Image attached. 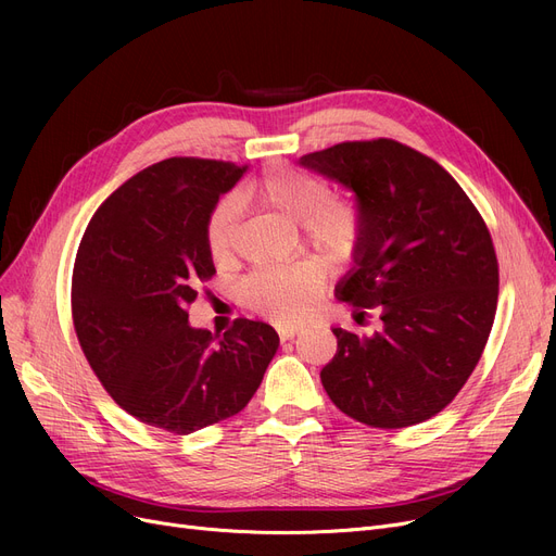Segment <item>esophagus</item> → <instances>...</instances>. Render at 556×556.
<instances>
[{"label": "esophagus", "mask_w": 556, "mask_h": 556, "mask_svg": "<svg viewBox=\"0 0 556 556\" xmlns=\"http://www.w3.org/2000/svg\"><path fill=\"white\" fill-rule=\"evenodd\" d=\"M300 333V327H279V338L281 340H290Z\"/></svg>", "instance_id": "34e87169"}]
</instances>
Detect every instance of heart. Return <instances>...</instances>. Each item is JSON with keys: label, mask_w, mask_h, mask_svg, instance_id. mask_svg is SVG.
<instances>
[{"label": "heart", "mask_w": 556, "mask_h": 556, "mask_svg": "<svg viewBox=\"0 0 556 556\" xmlns=\"http://www.w3.org/2000/svg\"><path fill=\"white\" fill-rule=\"evenodd\" d=\"M252 195L279 214L283 220L302 225L304 239L325 256L340 261L354 252L361 233V212L354 202L331 198L325 182L290 168L266 170L252 187ZM239 204L223 198L204 225V243L216 263L231 254V229ZM325 270L315 261H302L288 268L254 273L243 295L248 306L277 325H293L308 317L325 293Z\"/></svg>", "instance_id": "obj_1"}]
</instances>
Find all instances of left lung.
I'll return each instance as SVG.
<instances>
[{"label": "left lung", "instance_id": "1", "mask_svg": "<svg viewBox=\"0 0 556 556\" xmlns=\"http://www.w3.org/2000/svg\"><path fill=\"white\" fill-rule=\"evenodd\" d=\"M356 193L354 268L336 298L381 329H333L319 378L340 410L371 428L421 424L476 369L498 304V258L476 204L434 160L394 139L342 141L300 157Z\"/></svg>", "mask_w": 556, "mask_h": 556}]
</instances>
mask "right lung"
Instances as JSON below:
<instances>
[{
	"mask_svg": "<svg viewBox=\"0 0 556 556\" xmlns=\"http://www.w3.org/2000/svg\"><path fill=\"white\" fill-rule=\"evenodd\" d=\"M245 166L168 157L116 189L87 225L72 275L83 354L108 394L153 428L189 434L239 415L279 336L239 317L223 338L189 325L216 275L204 225Z\"/></svg>",
	"mask_w": 556,
	"mask_h": 556,
	"instance_id": "add662e5",
	"label": "right lung"
}]
</instances>
